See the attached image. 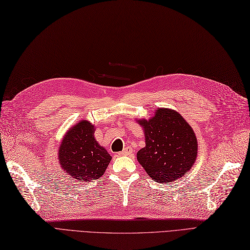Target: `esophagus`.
Masks as SVG:
<instances>
[{
	"label": "esophagus",
	"instance_id": "esophagus-1",
	"mask_svg": "<svg viewBox=\"0 0 250 250\" xmlns=\"http://www.w3.org/2000/svg\"><path fill=\"white\" fill-rule=\"evenodd\" d=\"M133 153V149L129 146H127L124 148V150L122 152H119V155H122V156H127V155H131Z\"/></svg>",
	"mask_w": 250,
	"mask_h": 250
}]
</instances>
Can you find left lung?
Returning <instances> with one entry per match:
<instances>
[{
	"instance_id": "1",
	"label": "left lung",
	"mask_w": 250,
	"mask_h": 250,
	"mask_svg": "<svg viewBox=\"0 0 250 250\" xmlns=\"http://www.w3.org/2000/svg\"><path fill=\"white\" fill-rule=\"evenodd\" d=\"M145 134L146 146L138 161L148 175L161 184L181 178L197 157L198 144L192 127L179 113L157 108L149 120H138Z\"/></svg>"
}]
</instances>
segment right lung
Here are the masks:
<instances>
[{"mask_svg": "<svg viewBox=\"0 0 250 250\" xmlns=\"http://www.w3.org/2000/svg\"><path fill=\"white\" fill-rule=\"evenodd\" d=\"M95 126L82 120L69 129L60 144L58 162L66 175L78 181L102 176L111 161L105 148L94 137Z\"/></svg>", "mask_w": 250, "mask_h": 250, "instance_id": "add662e5", "label": "right lung"}]
</instances>
